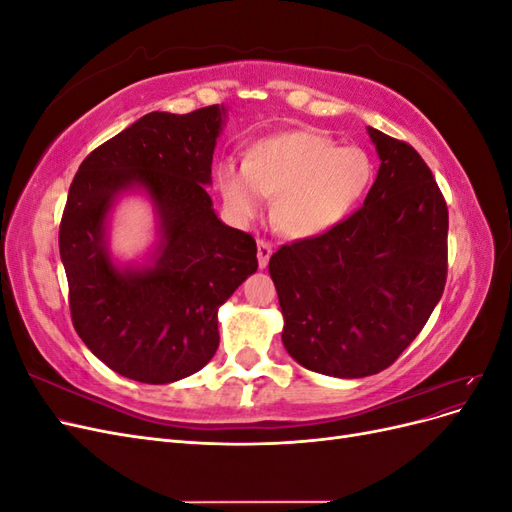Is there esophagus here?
I'll list each match as a JSON object with an SVG mask.
<instances>
[{"label": "esophagus", "instance_id": "34e87169", "mask_svg": "<svg viewBox=\"0 0 512 512\" xmlns=\"http://www.w3.org/2000/svg\"><path fill=\"white\" fill-rule=\"evenodd\" d=\"M256 247H258V265H260V269H265L269 265V258L273 254V247L265 239H258Z\"/></svg>", "mask_w": 512, "mask_h": 512}]
</instances>
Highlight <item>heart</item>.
Returning <instances> with one entry per match:
<instances>
[{
    "label": "heart",
    "mask_w": 512,
    "mask_h": 512,
    "mask_svg": "<svg viewBox=\"0 0 512 512\" xmlns=\"http://www.w3.org/2000/svg\"><path fill=\"white\" fill-rule=\"evenodd\" d=\"M371 181V162L359 147H337L329 136L294 130L267 136L247 151L245 164L215 166L228 215L252 222L275 196L273 218L288 237H316L331 230L359 203Z\"/></svg>",
    "instance_id": "heart-1"
}]
</instances>
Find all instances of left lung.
<instances>
[{
	"mask_svg": "<svg viewBox=\"0 0 512 512\" xmlns=\"http://www.w3.org/2000/svg\"><path fill=\"white\" fill-rule=\"evenodd\" d=\"M367 132L380 170L363 207L269 260L288 354L335 378L393 365L438 305L448 271V209L429 166L406 141Z\"/></svg>",
	"mask_w": 512,
	"mask_h": 512,
	"instance_id": "obj_1",
	"label": "left lung"
}]
</instances>
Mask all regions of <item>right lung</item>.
Here are the masks:
<instances>
[{
  "mask_svg": "<svg viewBox=\"0 0 512 512\" xmlns=\"http://www.w3.org/2000/svg\"><path fill=\"white\" fill-rule=\"evenodd\" d=\"M224 106L149 113L94 149L74 175L59 224L68 303L83 344L117 374L168 384L218 350V307L258 269L256 241L213 211L215 141ZM138 184L154 200L163 241L151 268L121 272L105 250L114 198Z\"/></svg>",
  "mask_w": 512,
  "mask_h": 512,
  "instance_id": "add662e5",
  "label": "right lung"
}]
</instances>
